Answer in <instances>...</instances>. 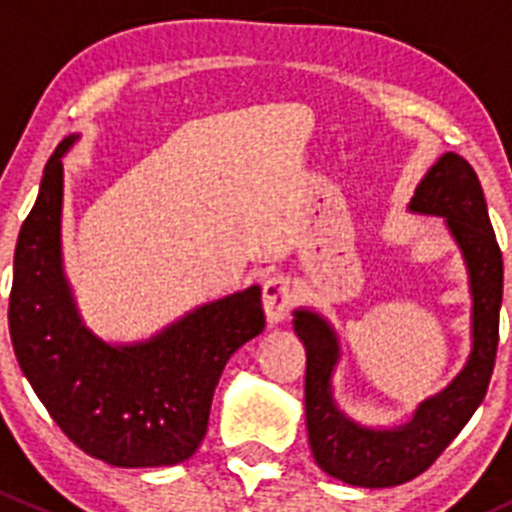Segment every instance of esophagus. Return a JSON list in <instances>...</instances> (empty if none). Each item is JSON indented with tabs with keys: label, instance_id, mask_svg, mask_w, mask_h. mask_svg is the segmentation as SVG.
<instances>
[{
	"label": "esophagus",
	"instance_id": "1",
	"mask_svg": "<svg viewBox=\"0 0 512 512\" xmlns=\"http://www.w3.org/2000/svg\"><path fill=\"white\" fill-rule=\"evenodd\" d=\"M294 304V289L289 285L287 277L275 275L262 287V307H265L267 322L280 324L285 322L289 309Z\"/></svg>",
	"mask_w": 512,
	"mask_h": 512
}]
</instances>
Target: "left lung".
I'll use <instances>...</instances> for the list:
<instances>
[{
	"label": "left lung",
	"mask_w": 512,
	"mask_h": 512,
	"mask_svg": "<svg viewBox=\"0 0 512 512\" xmlns=\"http://www.w3.org/2000/svg\"><path fill=\"white\" fill-rule=\"evenodd\" d=\"M411 213L443 218L461 250L471 289V354L456 379L416 406L394 428L354 421L334 399L342 347L332 322L317 309H294V334L307 352L304 414L309 448L327 476L356 488H391L421 476L461 433L488 391L498 352L503 255L488 218L476 170L458 153H443L416 185Z\"/></svg>",
	"instance_id": "left-lung-1"
}]
</instances>
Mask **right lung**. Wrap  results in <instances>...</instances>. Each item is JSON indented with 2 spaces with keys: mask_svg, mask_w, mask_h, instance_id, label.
<instances>
[{
  "mask_svg": "<svg viewBox=\"0 0 512 512\" xmlns=\"http://www.w3.org/2000/svg\"><path fill=\"white\" fill-rule=\"evenodd\" d=\"M71 133L44 168L19 230L9 334L24 376L56 426L89 456L118 468L183 463L208 431L227 359L265 329L257 285L190 309L153 337L111 344L81 319L64 272L61 208Z\"/></svg>",
  "mask_w": 512,
  "mask_h": 512,
  "instance_id": "obj_1",
  "label": "right lung"
}]
</instances>
